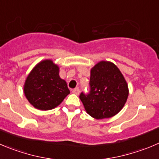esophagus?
Here are the masks:
<instances>
[{
    "instance_id": "1",
    "label": "esophagus",
    "mask_w": 159,
    "mask_h": 159,
    "mask_svg": "<svg viewBox=\"0 0 159 159\" xmlns=\"http://www.w3.org/2000/svg\"><path fill=\"white\" fill-rule=\"evenodd\" d=\"M72 93H75V94L78 95L79 93H80V90H79V88H75L72 90Z\"/></svg>"
}]
</instances>
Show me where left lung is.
Instances as JSON below:
<instances>
[{
    "instance_id": "obj_1",
    "label": "left lung",
    "mask_w": 159,
    "mask_h": 159,
    "mask_svg": "<svg viewBox=\"0 0 159 159\" xmlns=\"http://www.w3.org/2000/svg\"><path fill=\"white\" fill-rule=\"evenodd\" d=\"M90 90L80 95L87 112L96 119L116 116L123 108L129 95L127 83L112 62L101 61L90 70Z\"/></svg>"
}]
</instances>
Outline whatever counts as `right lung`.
Masks as SVG:
<instances>
[{
	"label": "right lung",
	"mask_w": 159,
	"mask_h": 159,
	"mask_svg": "<svg viewBox=\"0 0 159 159\" xmlns=\"http://www.w3.org/2000/svg\"><path fill=\"white\" fill-rule=\"evenodd\" d=\"M69 93L66 82L59 76V68L50 59L41 61L33 68L24 84L29 102L43 111L59 105Z\"/></svg>",
	"instance_id": "1"
}]
</instances>
